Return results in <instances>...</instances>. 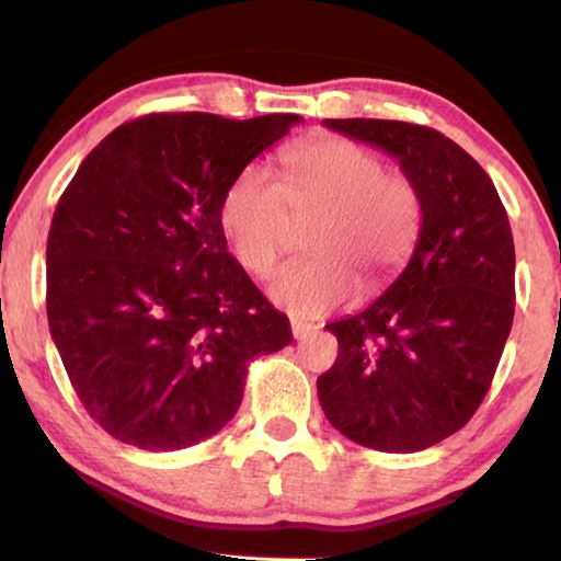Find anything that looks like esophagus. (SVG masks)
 Returning <instances> with one entry per match:
<instances>
[{
  "label": "esophagus",
  "instance_id": "obj_1",
  "mask_svg": "<svg viewBox=\"0 0 561 561\" xmlns=\"http://www.w3.org/2000/svg\"><path fill=\"white\" fill-rule=\"evenodd\" d=\"M317 330V324L312 322H305V320H291V334H295L297 340H305L309 337Z\"/></svg>",
  "mask_w": 561,
  "mask_h": 561
}]
</instances>
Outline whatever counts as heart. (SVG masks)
Listing matches in <instances>:
<instances>
[{"mask_svg":"<svg viewBox=\"0 0 561 561\" xmlns=\"http://www.w3.org/2000/svg\"><path fill=\"white\" fill-rule=\"evenodd\" d=\"M219 224L237 262L266 277L309 227V259L282 270L272 299L314 320L355 291L386 284L411 256L423 227V198L375 150L347 138H317L284 150L279 183L249 163L224 188Z\"/></svg>","mask_w":561,"mask_h":561,"instance_id":"heart-1","label":"heart"}]
</instances>
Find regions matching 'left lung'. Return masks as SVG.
Listing matches in <instances>:
<instances>
[{
  "label": "left lung",
  "mask_w": 561,
  "mask_h": 561,
  "mask_svg": "<svg viewBox=\"0 0 561 561\" xmlns=\"http://www.w3.org/2000/svg\"><path fill=\"white\" fill-rule=\"evenodd\" d=\"M324 125L396 156L423 198L400 277L370 307L330 322L340 355L317 378L328 421L360 446L413 454L479 411L514 322V237L489 173L425 125L345 118Z\"/></svg>",
  "instance_id": "1"
}]
</instances>
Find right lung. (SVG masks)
<instances>
[{"label":"right lung","instance_id":"obj_1","mask_svg":"<svg viewBox=\"0 0 561 561\" xmlns=\"http://www.w3.org/2000/svg\"><path fill=\"white\" fill-rule=\"evenodd\" d=\"M302 118L150 113L90 150L47 237V322L88 415L179 450L239 411L247 367L291 342L219 224L224 188Z\"/></svg>","mask_w":561,"mask_h":561}]
</instances>
